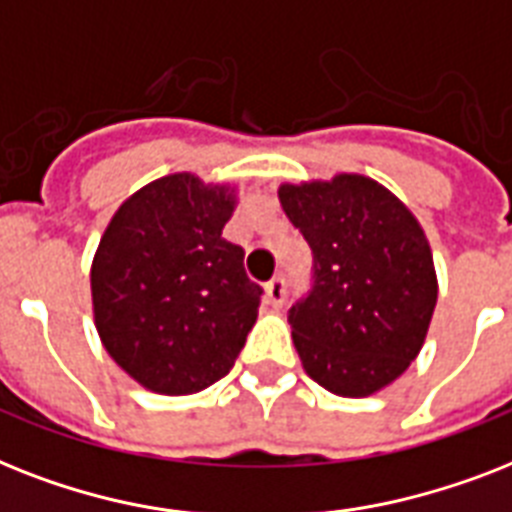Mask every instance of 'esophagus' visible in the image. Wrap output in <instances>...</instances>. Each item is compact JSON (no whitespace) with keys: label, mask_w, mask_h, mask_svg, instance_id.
<instances>
[{"label":"esophagus","mask_w":512,"mask_h":512,"mask_svg":"<svg viewBox=\"0 0 512 512\" xmlns=\"http://www.w3.org/2000/svg\"><path fill=\"white\" fill-rule=\"evenodd\" d=\"M267 301L269 306L280 309L282 301H285V277H275V280L267 282Z\"/></svg>","instance_id":"esophagus-1"}]
</instances>
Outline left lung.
Wrapping results in <instances>:
<instances>
[{
  "instance_id": "obj_1",
  "label": "left lung",
  "mask_w": 512,
  "mask_h": 512,
  "mask_svg": "<svg viewBox=\"0 0 512 512\" xmlns=\"http://www.w3.org/2000/svg\"><path fill=\"white\" fill-rule=\"evenodd\" d=\"M277 195L314 256L312 290L288 312L301 365L330 394H375L418 357L436 309L423 227L362 174L280 185Z\"/></svg>"
}]
</instances>
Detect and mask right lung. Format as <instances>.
Listing matches in <instances>:
<instances>
[{
    "label": "right lung",
    "mask_w": 512,
    "mask_h": 512,
    "mask_svg": "<svg viewBox=\"0 0 512 512\" xmlns=\"http://www.w3.org/2000/svg\"><path fill=\"white\" fill-rule=\"evenodd\" d=\"M235 187L169 174L121 203L92 261L94 327L113 362L155 394L224 378L259 317L243 248L224 240Z\"/></svg>",
    "instance_id": "right-lung-1"
}]
</instances>
